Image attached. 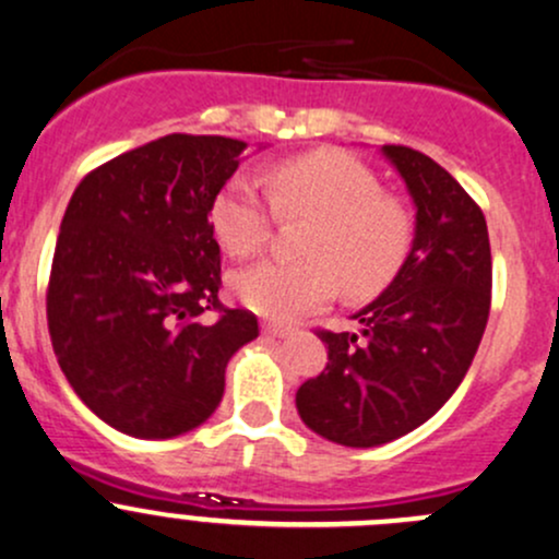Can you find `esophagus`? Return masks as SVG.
I'll list each match as a JSON object with an SVG mask.
<instances>
[{
  "label": "esophagus",
  "mask_w": 559,
  "mask_h": 559,
  "mask_svg": "<svg viewBox=\"0 0 559 559\" xmlns=\"http://www.w3.org/2000/svg\"><path fill=\"white\" fill-rule=\"evenodd\" d=\"M262 331H265V334H270V336H289L292 334V329L289 326H281V323H265V326H262Z\"/></svg>",
  "instance_id": "1"
}]
</instances>
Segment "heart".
<instances>
[{
    "instance_id": "1",
    "label": "heart",
    "mask_w": 559,
    "mask_h": 559,
    "mask_svg": "<svg viewBox=\"0 0 559 559\" xmlns=\"http://www.w3.org/2000/svg\"><path fill=\"white\" fill-rule=\"evenodd\" d=\"M270 199L281 217H310L299 254L267 260L233 278V292L257 316L294 321L323 308L336 289L353 299L382 292L411 251V219L369 167L340 151H312L270 169ZM210 223L230 257L265 247L273 210L247 175H236L214 195Z\"/></svg>"
}]
</instances>
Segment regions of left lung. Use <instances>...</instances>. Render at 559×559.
Masks as SVG:
<instances>
[{
	"mask_svg": "<svg viewBox=\"0 0 559 559\" xmlns=\"http://www.w3.org/2000/svg\"><path fill=\"white\" fill-rule=\"evenodd\" d=\"M416 206L414 243L392 284L355 312L360 334L318 331L329 364L297 390L312 432L373 449L425 425L472 366L490 310L483 210L425 153L382 145Z\"/></svg>",
	"mask_w": 559,
	"mask_h": 559,
	"instance_id": "8db88e82",
	"label": "left lung"
}]
</instances>
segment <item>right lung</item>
Masks as SVG:
<instances>
[{"label":"right lung","mask_w":559,"mask_h":559,"mask_svg":"<svg viewBox=\"0 0 559 559\" xmlns=\"http://www.w3.org/2000/svg\"><path fill=\"white\" fill-rule=\"evenodd\" d=\"M243 148L167 134L92 169L63 214L47 286L52 349L84 406L132 438L204 425L233 353L260 334L254 312L219 302L210 223Z\"/></svg>","instance_id":"right-lung-1"}]
</instances>
